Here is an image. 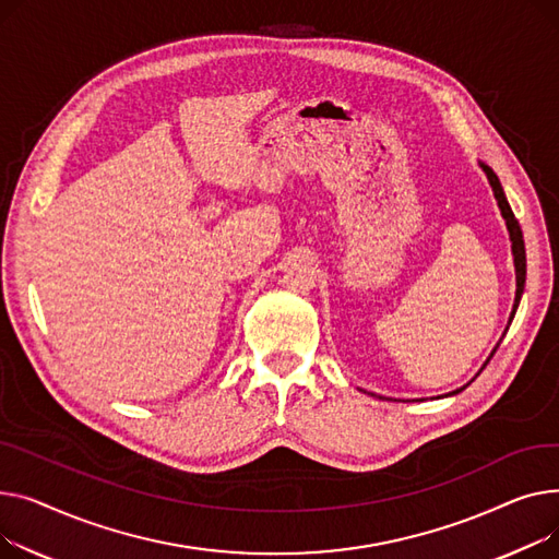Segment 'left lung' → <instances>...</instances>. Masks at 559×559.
<instances>
[{"instance_id":"1","label":"left lung","mask_w":559,"mask_h":559,"mask_svg":"<svg viewBox=\"0 0 559 559\" xmlns=\"http://www.w3.org/2000/svg\"><path fill=\"white\" fill-rule=\"evenodd\" d=\"M483 169H485V174H487V180H489V185H491V191H495V199H497V203H499V207H501V214H503V218H506V225H508V229H510L512 254H514V269H516V295H514V307H512V316H510V322H512L514 311H516L519 300H521L523 284H526V248H523V235H521L519 221L514 218V214H512V210H510V205H508V201H506V193H503V189H501V182H499L497 174L491 171L489 167H485V164H483ZM495 352H497V349H495ZM495 352H491V356H495ZM485 366H487V364H485ZM455 392H461V390H455ZM455 392H453V395H455Z\"/></svg>"}]
</instances>
